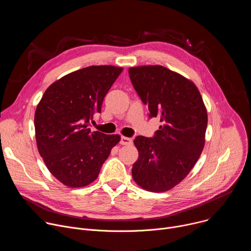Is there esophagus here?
<instances>
[{"instance_id": "34e87169", "label": "esophagus", "mask_w": 251, "mask_h": 251, "mask_svg": "<svg viewBox=\"0 0 251 251\" xmlns=\"http://www.w3.org/2000/svg\"><path fill=\"white\" fill-rule=\"evenodd\" d=\"M120 144L121 145H130V144H132V139L122 136L120 139Z\"/></svg>"}]
</instances>
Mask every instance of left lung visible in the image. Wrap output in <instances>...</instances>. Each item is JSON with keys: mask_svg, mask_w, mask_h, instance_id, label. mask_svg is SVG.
I'll return each instance as SVG.
<instances>
[{"mask_svg": "<svg viewBox=\"0 0 251 251\" xmlns=\"http://www.w3.org/2000/svg\"><path fill=\"white\" fill-rule=\"evenodd\" d=\"M129 76L148 106L149 117H160L162 122L152 138H135L139 157L132 176L143 189L166 192L184 180L202 152L205 106L191 80L164 66L130 67Z\"/></svg>", "mask_w": 251, "mask_h": 251, "instance_id": "8db88e82", "label": "left lung"}]
</instances>
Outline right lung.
Here are the masks:
<instances>
[{"instance_id":"add662e5","label":"right lung","mask_w":251,"mask_h":251,"mask_svg":"<svg viewBox=\"0 0 251 251\" xmlns=\"http://www.w3.org/2000/svg\"><path fill=\"white\" fill-rule=\"evenodd\" d=\"M123 68L92 65L53 82L34 114L35 140L49 171L63 185L81 188L99 175L119 135L91 131L93 115Z\"/></svg>"}]
</instances>
